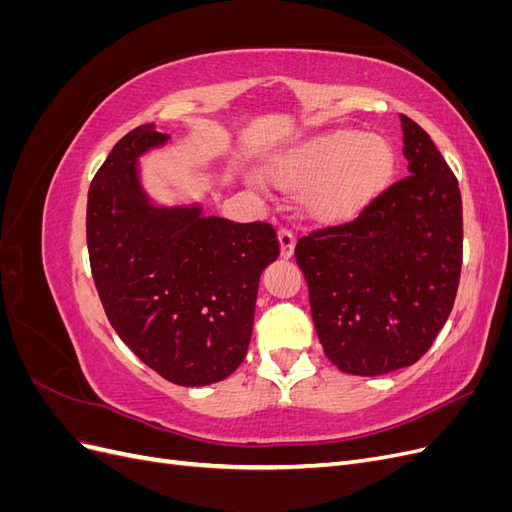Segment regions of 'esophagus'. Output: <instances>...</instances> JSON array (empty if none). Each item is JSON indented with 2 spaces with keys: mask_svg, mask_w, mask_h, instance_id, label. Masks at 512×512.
<instances>
[{
  "mask_svg": "<svg viewBox=\"0 0 512 512\" xmlns=\"http://www.w3.org/2000/svg\"><path fill=\"white\" fill-rule=\"evenodd\" d=\"M277 239H280L282 258H290L294 252V232L284 226V228H280V232H277Z\"/></svg>",
  "mask_w": 512,
  "mask_h": 512,
  "instance_id": "1",
  "label": "esophagus"
}]
</instances>
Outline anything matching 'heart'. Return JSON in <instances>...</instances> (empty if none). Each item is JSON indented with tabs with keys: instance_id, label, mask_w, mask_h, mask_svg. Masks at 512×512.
I'll list each match as a JSON object with an SVG mask.
<instances>
[{
	"instance_id": "b5f03b06",
	"label": "heart",
	"mask_w": 512,
	"mask_h": 512,
	"mask_svg": "<svg viewBox=\"0 0 512 512\" xmlns=\"http://www.w3.org/2000/svg\"><path fill=\"white\" fill-rule=\"evenodd\" d=\"M395 170L391 143L359 130H335L284 153L271 177L284 185H307L305 209L324 220H344L369 205Z\"/></svg>"
}]
</instances>
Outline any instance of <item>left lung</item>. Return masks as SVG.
I'll use <instances>...</instances> for the list:
<instances>
[{
    "label": "left lung",
    "instance_id": "left-lung-1",
    "mask_svg": "<svg viewBox=\"0 0 512 512\" xmlns=\"http://www.w3.org/2000/svg\"><path fill=\"white\" fill-rule=\"evenodd\" d=\"M408 177L352 222L301 237L294 258L324 354L346 374L414 365L451 314L463 256L457 177L429 134L401 115Z\"/></svg>",
    "mask_w": 512,
    "mask_h": 512
}]
</instances>
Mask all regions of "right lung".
Here are the masks:
<instances>
[{
  "mask_svg": "<svg viewBox=\"0 0 512 512\" xmlns=\"http://www.w3.org/2000/svg\"><path fill=\"white\" fill-rule=\"evenodd\" d=\"M166 141L149 123L108 153L89 185V265L108 322L138 359L168 382L205 386L243 363L260 273L280 241L267 222L153 207L136 160Z\"/></svg>",
  "mask_w": 512,
  "mask_h": 512,
  "instance_id": "1",
  "label": "right lung"
}]
</instances>
